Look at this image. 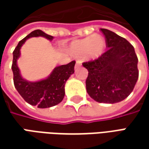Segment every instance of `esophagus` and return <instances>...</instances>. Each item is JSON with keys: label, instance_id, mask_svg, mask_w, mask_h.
Instances as JSON below:
<instances>
[{"label": "esophagus", "instance_id": "obj_1", "mask_svg": "<svg viewBox=\"0 0 149 149\" xmlns=\"http://www.w3.org/2000/svg\"><path fill=\"white\" fill-rule=\"evenodd\" d=\"M81 65V61H77V62H76V65H75V68H77L78 67H80Z\"/></svg>", "mask_w": 149, "mask_h": 149}]
</instances>
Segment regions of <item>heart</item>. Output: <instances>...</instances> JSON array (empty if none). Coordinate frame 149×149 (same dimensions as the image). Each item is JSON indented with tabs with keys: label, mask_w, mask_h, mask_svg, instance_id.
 Listing matches in <instances>:
<instances>
[{
	"label": "heart",
	"mask_w": 149,
	"mask_h": 149,
	"mask_svg": "<svg viewBox=\"0 0 149 149\" xmlns=\"http://www.w3.org/2000/svg\"><path fill=\"white\" fill-rule=\"evenodd\" d=\"M105 40L100 35H91L84 39L71 43L68 51L74 56H82L87 60H95L103 54L105 49Z\"/></svg>",
	"instance_id": "b5f03b06"
}]
</instances>
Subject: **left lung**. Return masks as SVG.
I'll return each instance as SVG.
<instances>
[{"label":"left lung","instance_id":"left-lung-1","mask_svg":"<svg viewBox=\"0 0 149 149\" xmlns=\"http://www.w3.org/2000/svg\"><path fill=\"white\" fill-rule=\"evenodd\" d=\"M100 31L109 49L96 60L82 64L88 71L86 89L99 103H117L134 88L139 77L138 58L127 40L106 29Z\"/></svg>","mask_w":149,"mask_h":149}]
</instances>
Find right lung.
<instances>
[{
    "label": "right lung",
    "instance_id": "right-lung-1",
    "mask_svg": "<svg viewBox=\"0 0 149 149\" xmlns=\"http://www.w3.org/2000/svg\"><path fill=\"white\" fill-rule=\"evenodd\" d=\"M43 37L52 40V36L45 33L43 31L37 29L24 37L18 43L15 48L12 70L13 72L14 86L24 100L31 105H37L40 109H45L55 106L61 103L65 97V84L69 77L74 72L76 61H71L67 65L56 67L48 77L41 81L31 82L22 78L18 68L17 59L21 55V48L25 40L30 37Z\"/></svg>",
    "mask_w": 149,
    "mask_h": 149
}]
</instances>
